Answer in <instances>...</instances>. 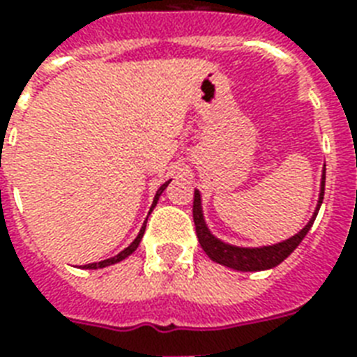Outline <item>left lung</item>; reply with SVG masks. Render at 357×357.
Returning <instances> with one entry per match:
<instances>
[{
    "label": "left lung",
    "instance_id": "1",
    "mask_svg": "<svg viewBox=\"0 0 357 357\" xmlns=\"http://www.w3.org/2000/svg\"><path fill=\"white\" fill-rule=\"evenodd\" d=\"M324 183H326V167H324V170H322L319 204H317V209L315 213H313L311 220L305 224V228L300 229L298 234L293 235V237L287 238V241H283V243L272 244V246H261V248H241V246H234V244L222 243L220 238L215 237V235L209 231V228H207L206 220H204L200 192L195 190L192 218H195L196 235H198L200 246L204 248V252H206L213 261H215V263H220V265L235 268V271L255 272V271H266V268H272V266L280 265L285 257H289V255L293 254V250L302 243V238L307 235V231H310L313 222H315L317 213H319V209H321L322 198H324Z\"/></svg>",
    "mask_w": 357,
    "mask_h": 357
}]
</instances>
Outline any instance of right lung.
Returning a JSON list of instances; mask_svg holds the SVG:
<instances>
[{
  "label": "right lung",
  "instance_id": "1",
  "mask_svg": "<svg viewBox=\"0 0 357 357\" xmlns=\"http://www.w3.org/2000/svg\"><path fill=\"white\" fill-rule=\"evenodd\" d=\"M168 183H170V181H167V183H162L161 187H159V190H157V192H155V198H153V204H151V209H153V207L157 206V200H159V196L162 195V190L167 189ZM151 209H150V211H151ZM146 220H148V218H146ZM144 229H146V224H144V226H142V228H140L139 235H137V238H135L133 243L129 244V246L126 250H122V252H120L119 255H114V257H109V259L100 261V263H89V265H83V268H103V266L114 265V263H119V261L126 259L128 255H131L135 252V250H137V246H139V243H140V238H142V235H144Z\"/></svg>",
  "mask_w": 357,
  "mask_h": 357
}]
</instances>
